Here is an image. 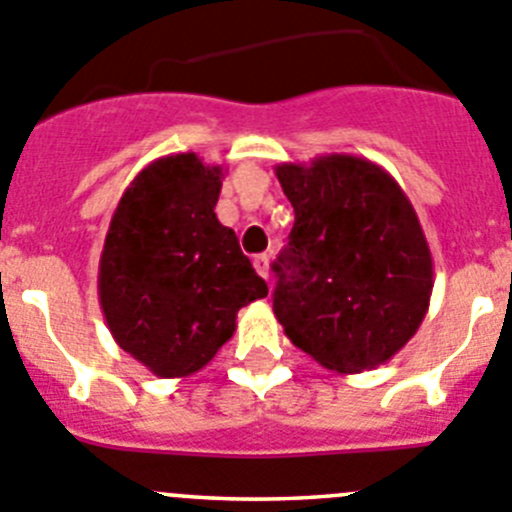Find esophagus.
Masks as SVG:
<instances>
[{
  "mask_svg": "<svg viewBox=\"0 0 512 512\" xmlns=\"http://www.w3.org/2000/svg\"><path fill=\"white\" fill-rule=\"evenodd\" d=\"M252 265H255L257 275L267 280V275H270V257H267L265 252H262V255H255L252 257Z\"/></svg>",
  "mask_w": 512,
  "mask_h": 512,
  "instance_id": "1",
  "label": "esophagus"
}]
</instances>
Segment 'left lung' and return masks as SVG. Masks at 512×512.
Wrapping results in <instances>:
<instances>
[{
  "mask_svg": "<svg viewBox=\"0 0 512 512\" xmlns=\"http://www.w3.org/2000/svg\"><path fill=\"white\" fill-rule=\"evenodd\" d=\"M295 209L288 250L272 265V310L300 351L338 374L386 364L422 326L432 252L389 171L351 154L275 169Z\"/></svg>",
  "mask_w": 512,
  "mask_h": 512,
  "instance_id": "obj_1",
  "label": "left lung"
}]
</instances>
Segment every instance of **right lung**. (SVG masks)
<instances>
[{"instance_id":"right-lung-1","label":"right lung","mask_w":512,"mask_h":512,"mask_svg":"<svg viewBox=\"0 0 512 512\" xmlns=\"http://www.w3.org/2000/svg\"><path fill=\"white\" fill-rule=\"evenodd\" d=\"M222 166L171 154L136 174L105 234L98 298L118 346L184 379L232 338L237 310L267 295L237 234L214 214Z\"/></svg>"}]
</instances>
